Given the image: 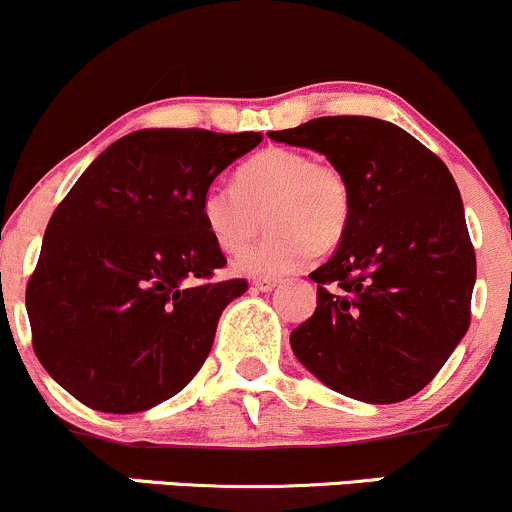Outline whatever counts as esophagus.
Masks as SVG:
<instances>
[{"label":"esophagus","mask_w":512,"mask_h":512,"mask_svg":"<svg viewBox=\"0 0 512 512\" xmlns=\"http://www.w3.org/2000/svg\"><path fill=\"white\" fill-rule=\"evenodd\" d=\"M279 286L277 279H255L252 282V291H262V294H269V291H274Z\"/></svg>","instance_id":"esophagus-1"}]
</instances>
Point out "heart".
I'll list each match as a JSON object with an SVG mask.
<instances>
[{"label":"heart","mask_w":512,"mask_h":512,"mask_svg":"<svg viewBox=\"0 0 512 512\" xmlns=\"http://www.w3.org/2000/svg\"><path fill=\"white\" fill-rule=\"evenodd\" d=\"M350 184L338 167L291 148H267L235 172V187L213 184L201 196V218L218 250L238 252L268 213L273 233L240 252L245 277H279L299 269L313 250L335 247L350 223Z\"/></svg>","instance_id":"1"}]
</instances>
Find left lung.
Here are the masks:
<instances>
[{
    "label": "left lung",
    "instance_id": "obj_1",
    "mask_svg": "<svg viewBox=\"0 0 512 512\" xmlns=\"http://www.w3.org/2000/svg\"><path fill=\"white\" fill-rule=\"evenodd\" d=\"M269 138L323 153L352 201L340 247L311 272L318 306L291 350L342 396L406 401L469 330L476 255L457 182L411 133L372 116H320Z\"/></svg>",
    "mask_w": 512,
    "mask_h": 512
}]
</instances>
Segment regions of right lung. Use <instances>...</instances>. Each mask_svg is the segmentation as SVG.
Listing matches in <instances>:
<instances>
[{"label": "right lung", "instance_id": "right-lung-1", "mask_svg": "<svg viewBox=\"0 0 512 512\" xmlns=\"http://www.w3.org/2000/svg\"><path fill=\"white\" fill-rule=\"evenodd\" d=\"M260 140L204 128L128 133L50 216L26 311L36 357L84 406L148 411L206 362L223 308L247 282H211L226 257L201 196Z\"/></svg>", "mask_w": 512, "mask_h": 512}]
</instances>
